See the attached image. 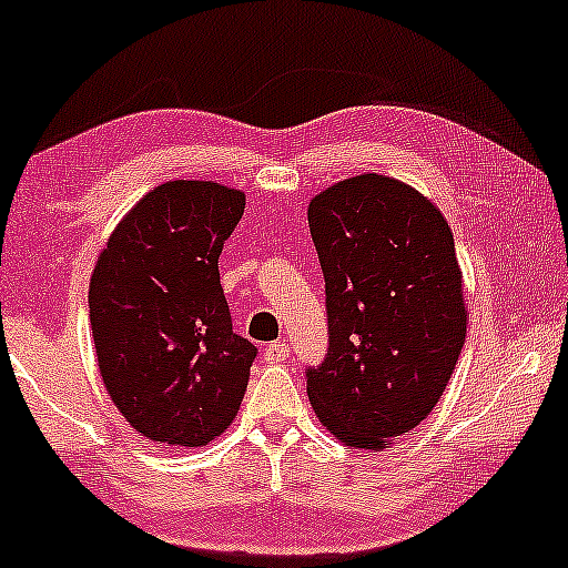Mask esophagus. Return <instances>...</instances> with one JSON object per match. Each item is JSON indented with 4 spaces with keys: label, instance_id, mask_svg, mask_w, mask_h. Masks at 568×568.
Segmentation results:
<instances>
[{
    "label": "esophagus",
    "instance_id": "34e87169",
    "mask_svg": "<svg viewBox=\"0 0 568 568\" xmlns=\"http://www.w3.org/2000/svg\"><path fill=\"white\" fill-rule=\"evenodd\" d=\"M286 356H290V346H286L284 341H274V344H268L266 348H263V359H266L268 364L284 362Z\"/></svg>",
    "mask_w": 568,
    "mask_h": 568
}]
</instances>
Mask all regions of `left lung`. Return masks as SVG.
Segmentation results:
<instances>
[{
	"mask_svg": "<svg viewBox=\"0 0 568 568\" xmlns=\"http://www.w3.org/2000/svg\"><path fill=\"white\" fill-rule=\"evenodd\" d=\"M307 222L328 310V354L307 367V398L348 447L385 449L432 414L463 352L453 230L429 199L377 173L317 193Z\"/></svg>",
	"mask_w": 568,
	"mask_h": 568,
	"instance_id": "1",
	"label": "left lung"
}]
</instances>
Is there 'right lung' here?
<instances>
[{
    "label": "right lung",
    "instance_id": "add662e5",
    "mask_svg": "<svg viewBox=\"0 0 568 568\" xmlns=\"http://www.w3.org/2000/svg\"><path fill=\"white\" fill-rule=\"evenodd\" d=\"M245 193L168 181L119 222L90 278V328L115 408L142 437L204 447L235 422L251 341L232 333L220 284Z\"/></svg>",
    "mask_w": 568,
    "mask_h": 568
}]
</instances>
